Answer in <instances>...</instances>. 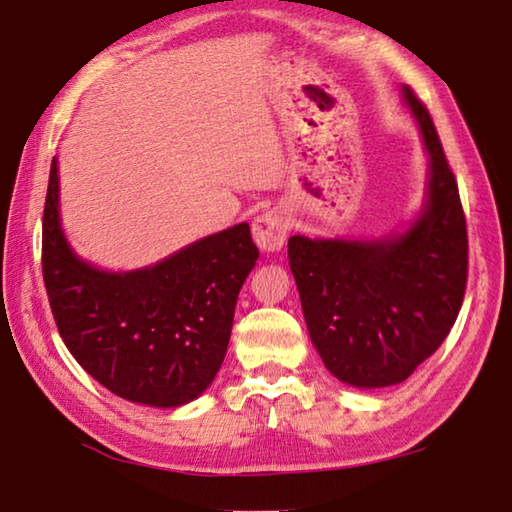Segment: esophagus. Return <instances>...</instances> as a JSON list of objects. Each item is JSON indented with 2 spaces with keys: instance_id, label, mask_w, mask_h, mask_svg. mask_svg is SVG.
I'll use <instances>...</instances> for the list:
<instances>
[{
  "instance_id": "obj_1",
  "label": "esophagus",
  "mask_w": 512,
  "mask_h": 512,
  "mask_svg": "<svg viewBox=\"0 0 512 512\" xmlns=\"http://www.w3.org/2000/svg\"><path fill=\"white\" fill-rule=\"evenodd\" d=\"M289 232V218L280 209H271L255 218L253 223V236L257 246L266 250V253H276L282 248Z\"/></svg>"
}]
</instances>
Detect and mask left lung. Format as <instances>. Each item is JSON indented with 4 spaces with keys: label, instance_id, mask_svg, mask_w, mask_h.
Masks as SVG:
<instances>
[{
    "label": "left lung",
    "instance_id": "left-lung-1",
    "mask_svg": "<svg viewBox=\"0 0 512 512\" xmlns=\"http://www.w3.org/2000/svg\"><path fill=\"white\" fill-rule=\"evenodd\" d=\"M430 156L425 209L400 236L324 241L292 236L289 269L312 345L331 375L358 388L414 375L451 333L469 271L467 218L430 112L404 87Z\"/></svg>",
    "mask_w": 512,
    "mask_h": 512
}]
</instances>
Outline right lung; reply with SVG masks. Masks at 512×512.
<instances>
[{
    "mask_svg": "<svg viewBox=\"0 0 512 512\" xmlns=\"http://www.w3.org/2000/svg\"><path fill=\"white\" fill-rule=\"evenodd\" d=\"M52 158L43 209V282L68 352L119 398L179 407L202 395L230 345L236 296L259 250L248 223L156 266L108 273L73 253L59 225Z\"/></svg>",
    "mask_w": 512,
    "mask_h": 512,
    "instance_id": "add662e5",
    "label": "right lung"
}]
</instances>
